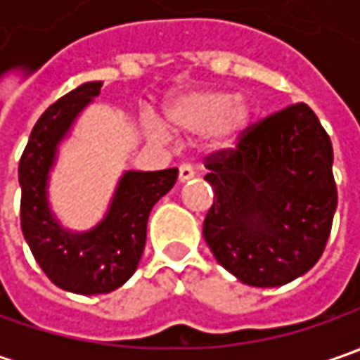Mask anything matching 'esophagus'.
Returning a JSON list of instances; mask_svg holds the SVG:
<instances>
[{
	"instance_id": "esophagus-1",
	"label": "esophagus",
	"mask_w": 360,
	"mask_h": 360,
	"mask_svg": "<svg viewBox=\"0 0 360 360\" xmlns=\"http://www.w3.org/2000/svg\"><path fill=\"white\" fill-rule=\"evenodd\" d=\"M194 168L190 166V164H182L180 166V170H178V182L180 184H184V182H188V180H192L194 178Z\"/></svg>"
}]
</instances>
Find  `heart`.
Instances as JSON below:
<instances>
[{
	"label": "heart",
	"mask_w": 360,
	"mask_h": 360,
	"mask_svg": "<svg viewBox=\"0 0 360 360\" xmlns=\"http://www.w3.org/2000/svg\"><path fill=\"white\" fill-rule=\"evenodd\" d=\"M162 118L174 134H202L206 148L220 152L240 142L252 122V108L234 91L202 88L172 94L162 104ZM165 127L156 118L144 120L146 134L156 142L170 140Z\"/></svg>",
	"instance_id": "b5f03b06"
}]
</instances>
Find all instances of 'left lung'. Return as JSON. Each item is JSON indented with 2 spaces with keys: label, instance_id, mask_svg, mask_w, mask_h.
I'll list each match as a JSON object with an SVG mask.
<instances>
[{
  "label": "left lung",
  "instance_id": "1",
  "mask_svg": "<svg viewBox=\"0 0 360 360\" xmlns=\"http://www.w3.org/2000/svg\"><path fill=\"white\" fill-rule=\"evenodd\" d=\"M206 168L214 202L202 234L220 266L248 286L272 288L316 264L337 186L330 138L309 105L258 122L236 150L208 156Z\"/></svg>",
  "mask_w": 360,
  "mask_h": 360
}]
</instances>
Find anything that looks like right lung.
Instances as JSON below:
<instances>
[{
	"label": "right lung",
	"mask_w": 360,
	"mask_h": 360,
	"mask_svg": "<svg viewBox=\"0 0 360 360\" xmlns=\"http://www.w3.org/2000/svg\"><path fill=\"white\" fill-rule=\"evenodd\" d=\"M100 90L102 82H86L49 105L35 122L20 160L23 238L49 281L76 295L112 292L136 272L144 252L148 216L178 178L176 168L126 170L96 226L68 230L56 218L48 188L58 150Z\"/></svg>",
	"instance_id": "obj_1"
}]
</instances>
